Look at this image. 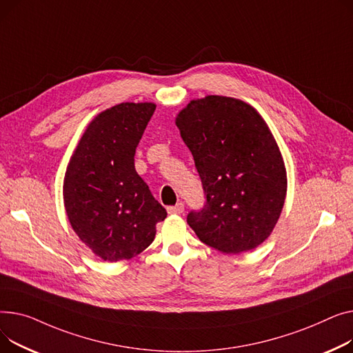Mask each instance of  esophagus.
<instances>
[{
	"label": "esophagus",
	"instance_id": "obj_1",
	"mask_svg": "<svg viewBox=\"0 0 353 353\" xmlns=\"http://www.w3.org/2000/svg\"><path fill=\"white\" fill-rule=\"evenodd\" d=\"M183 210H185V206H183L182 202H178V203H175L172 206H168V208H167L168 214H182Z\"/></svg>",
	"mask_w": 353,
	"mask_h": 353
}]
</instances>
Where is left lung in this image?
Here are the masks:
<instances>
[{
	"instance_id": "1",
	"label": "left lung",
	"mask_w": 353,
	"mask_h": 353,
	"mask_svg": "<svg viewBox=\"0 0 353 353\" xmlns=\"http://www.w3.org/2000/svg\"><path fill=\"white\" fill-rule=\"evenodd\" d=\"M176 127L205 195L186 222L222 254L254 250L271 235L286 195L283 159L265 121L243 101L210 95L191 101Z\"/></svg>"
}]
</instances>
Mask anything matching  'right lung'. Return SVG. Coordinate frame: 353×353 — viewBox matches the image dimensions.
Here are the masks:
<instances>
[{"label": "right lung", "mask_w": 353, "mask_h": 353, "mask_svg": "<svg viewBox=\"0 0 353 353\" xmlns=\"http://www.w3.org/2000/svg\"><path fill=\"white\" fill-rule=\"evenodd\" d=\"M155 103L123 102L101 112L82 135L64 179L72 230L103 261L131 259L155 238L167 211L135 171V150Z\"/></svg>", "instance_id": "right-lung-1"}]
</instances>
